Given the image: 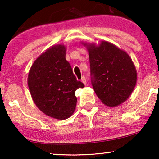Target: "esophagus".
<instances>
[{
	"instance_id": "obj_1",
	"label": "esophagus",
	"mask_w": 159,
	"mask_h": 159,
	"mask_svg": "<svg viewBox=\"0 0 159 159\" xmlns=\"http://www.w3.org/2000/svg\"><path fill=\"white\" fill-rule=\"evenodd\" d=\"M81 81L83 82V84H84V85H86V84H87V80H86V77H84V76H82V77Z\"/></svg>"
}]
</instances>
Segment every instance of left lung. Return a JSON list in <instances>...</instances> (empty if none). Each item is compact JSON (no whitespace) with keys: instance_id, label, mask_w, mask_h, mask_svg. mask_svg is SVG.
<instances>
[{"instance_id":"8db88e82","label":"left lung","mask_w":159,"mask_h":159,"mask_svg":"<svg viewBox=\"0 0 159 159\" xmlns=\"http://www.w3.org/2000/svg\"><path fill=\"white\" fill-rule=\"evenodd\" d=\"M87 46L91 84L97 96L106 106H119L129 98L136 84L137 71L131 58L106 41Z\"/></svg>"}]
</instances>
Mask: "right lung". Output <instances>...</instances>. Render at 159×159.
<instances>
[{"label": "right lung", "mask_w": 159, "mask_h": 159, "mask_svg": "<svg viewBox=\"0 0 159 159\" xmlns=\"http://www.w3.org/2000/svg\"><path fill=\"white\" fill-rule=\"evenodd\" d=\"M28 87L41 111L64 120L75 110V91L84 85L77 80L66 60V48L57 45L46 50L33 63L28 75Z\"/></svg>", "instance_id": "add662e5"}]
</instances>
